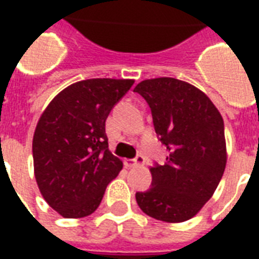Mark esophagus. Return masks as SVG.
Returning a JSON list of instances; mask_svg holds the SVG:
<instances>
[{"label":"esophagus","instance_id":"34e87169","mask_svg":"<svg viewBox=\"0 0 259 259\" xmlns=\"http://www.w3.org/2000/svg\"><path fill=\"white\" fill-rule=\"evenodd\" d=\"M144 163V158L139 155V157H136L135 159H126L124 161V165L127 166V168H135V166H139V165H143Z\"/></svg>","mask_w":259,"mask_h":259}]
</instances>
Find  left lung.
Returning <instances> with one entry per match:
<instances>
[{
  "mask_svg": "<svg viewBox=\"0 0 259 259\" xmlns=\"http://www.w3.org/2000/svg\"><path fill=\"white\" fill-rule=\"evenodd\" d=\"M135 91L151 108L155 133L168 150L166 162L150 168L151 187L136 193V201L154 219L185 222L205 205L225 172L222 115L205 93L183 80H143Z\"/></svg>",
  "mask_w": 259,
  "mask_h": 259,
  "instance_id": "8db88e82",
  "label": "left lung"
}]
</instances>
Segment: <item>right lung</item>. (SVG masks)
<instances>
[{
	"label": "right lung",
	"mask_w": 259,
	"mask_h": 259,
	"mask_svg": "<svg viewBox=\"0 0 259 259\" xmlns=\"http://www.w3.org/2000/svg\"><path fill=\"white\" fill-rule=\"evenodd\" d=\"M132 79H89L54 97L33 136L34 176L48 205L64 218H84L101 204L123 162L108 150L105 120Z\"/></svg>",
	"instance_id": "obj_1"
}]
</instances>
